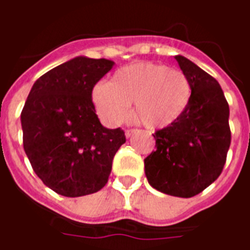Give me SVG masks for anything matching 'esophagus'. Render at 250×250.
<instances>
[{
    "label": "esophagus",
    "mask_w": 250,
    "mask_h": 250,
    "mask_svg": "<svg viewBox=\"0 0 250 250\" xmlns=\"http://www.w3.org/2000/svg\"><path fill=\"white\" fill-rule=\"evenodd\" d=\"M137 131H138L137 129H127V130L125 131V135H126V138H130V137H133Z\"/></svg>",
    "instance_id": "1"
}]
</instances>
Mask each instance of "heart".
Segmentation results:
<instances>
[{"mask_svg": "<svg viewBox=\"0 0 250 250\" xmlns=\"http://www.w3.org/2000/svg\"><path fill=\"white\" fill-rule=\"evenodd\" d=\"M190 96V82L183 71L154 62L121 67L111 82L98 83L92 90L95 109L108 125L126 121L134 102L135 115L148 129L175 124L189 107Z\"/></svg>", "mask_w": 250, "mask_h": 250, "instance_id": "b5f03b06", "label": "heart"}]
</instances>
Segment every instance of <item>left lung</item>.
I'll list each match as a JSON object with an SVG mask.
<instances>
[{"label":"left lung","instance_id":"8db88e82","mask_svg":"<svg viewBox=\"0 0 250 250\" xmlns=\"http://www.w3.org/2000/svg\"><path fill=\"white\" fill-rule=\"evenodd\" d=\"M175 59L190 82V103L175 124L154 134L156 150L145 159V173L156 190L189 198L223 171L231 145L229 107L215 78L184 56Z\"/></svg>","mask_w":250,"mask_h":250}]
</instances>
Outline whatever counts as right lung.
Wrapping results in <instances>:
<instances>
[{"label":"right lung","instance_id":"right-lung-1","mask_svg":"<svg viewBox=\"0 0 250 250\" xmlns=\"http://www.w3.org/2000/svg\"><path fill=\"white\" fill-rule=\"evenodd\" d=\"M105 59L79 56L42 75L21 113L23 147L39 179L65 197H82L107 184L125 143L123 129L104 127L92 88L113 67Z\"/></svg>","mask_w":250,"mask_h":250}]
</instances>
